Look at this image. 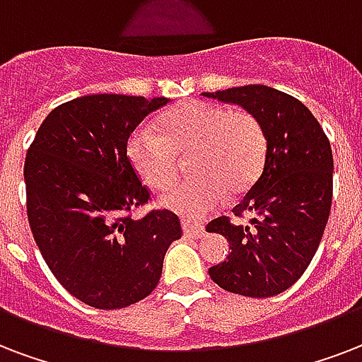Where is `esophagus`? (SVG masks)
Segmentation results:
<instances>
[{
	"mask_svg": "<svg viewBox=\"0 0 362 362\" xmlns=\"http://www.w3.org/2000/svg\"><path fill=\"white\" fill-rule=\"evenodd\" d=\"M182 230L186 237H203L205 235V228L197 222H193L189 218H182Z\"/></svg>",
	"mask_w": 362,
	"mask_h": 362,
	"instance_id": "obj_1",
	"label": "esophagus"
}]
</instances>
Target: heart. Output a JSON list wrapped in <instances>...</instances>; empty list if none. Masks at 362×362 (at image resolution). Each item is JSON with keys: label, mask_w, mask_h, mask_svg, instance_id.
I'll use <instances>...</instances> for the list:
<instances>
[{"label": "heart", "mask_w": 362, "mask_h": 362, "mask_svg": "<svg viewBox=\"0 0 362 362\" xmlns=\"http://www.w3.org/2000/svg\"><path fill=\"white\" fill-rule=\"evenodd\" d=\"M267 140L256 115L216 102L192 100L159 119V131L140 125L131 132L127 156L136 175L151 187L175 180L180 156L189 175L161 193V205L199 214L231 195L247 192L260 176Z\"/></svg>", "instance_id": "obj_1"}]
</instances>
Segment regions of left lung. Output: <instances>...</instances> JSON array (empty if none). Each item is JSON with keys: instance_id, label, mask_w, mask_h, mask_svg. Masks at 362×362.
<instances>
[{"instance_id": "left-lung-1", "label": "left lung", "mask_w": 362, "mask_h": 362, "mask_svg": "<svg viewBox=\"0 0 362 362\" xmlns=\"http://www.w3.org/2000/svg\"><path fill=\"white\" fill-rule=\"evenodd\" d=\"M245 107L258 117L267 140L262 175L233 206V216L214 218L206 230L230 241L228 260L209 269L224 291L269 298L291 288L313 260L332 205V150L308 107L266 85L205 93Z\"/></svg>"}]
</instances>
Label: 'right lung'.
<instances>
[{
  "label": "right lung",
  "mask_w": 362,
  "mask_h": 362,
  "mask_svg": "<svg viewBox=\"0 0 362 362\" xmlns=\"http://www.w3.org/2000/svg\"><path fill=\"white\" fill-rule=\"evenodd\" d=\"M169 98L90 95L47 115L24 161L26 212L40 252L60 285L96 310H121L150 296L163 258L180 239V220L138 206L151 192L129 161L127 142Z\"/></svg>",
  "instance_id": "obj_1"
}]
</instances>
